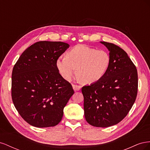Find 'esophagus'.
<instances>
[{
	"label": "esophagus",
	"instance_id": "34e87169",
	"mask_svg": "<svg viewBox=\"0 0 150 150\" xmlns=\"http://www.w3.org/2000/svg\"><path fill=\"white\" fill-rule=\"evenodd\" d=\"M72 88H73V89L76 91H79L81 88V86H78L76 84H72Z\"/></svg>",
	"mask_w": 150,
	"mask_h": 150
}]
</instances>
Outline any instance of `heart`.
I'll use <instances>...</instances> for the list:
<instances>
[{
	"label": "heart",
	"mask_w": 150,
	"mask_h": 150,
	"mask_svg": "<svg viewBox=\"0 0 150 150\" xmlns=\"http://www.w3.org/2000/svg\"><path fill=\"white\" fill-rule=\"evenodd\" d=\"M111 57L105 50H97L84 44H79L61 56L56 66L61 75L69 81L78 67V78L86 84H92L100 80L110 67Z\"/></svg>",
	"instance_id": "1"
}]
</instances>
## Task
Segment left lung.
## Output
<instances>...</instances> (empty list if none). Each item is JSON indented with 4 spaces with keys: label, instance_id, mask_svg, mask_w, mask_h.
I'll return each instance as SVG.
<instances>
[{
    "label": "left lung",
    "instance_id": "left-lung-1",
    "mask_svg": "<svg viewBox=\"0 0 150 150\" xmlns=\"http://www.w3.org/2000/svg\"><path fill=\"white\" fill-rule=\"evenodd\" d=\"M110 51V67L97 82L82 88L86 121L106 128L118 123L132 108L138 93L137 67L119 46L100 42Z\"/></svg>",
    "mask_w": 150,
    "mask_h": 150
}]
</instances>
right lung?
<instances>
[{
  "instance_id": "obj_1",
  "label": "right lung",
  "mask_w": 150,
  "mask_h": 150,
  "mask_svg": "<svg viewBox=\"0 0 150 150\" xmlns=\"http://www.w3.org/2000/svg\"><path fill=\"white\" fill-rule=\"evenodd\" d=\"M69 45L39 41L21 54L12 73V99L27 122L38 128L59 124L63 110L74 94L71 84L62 78L56 61Z\"/></svg>"
}]
</instances>
